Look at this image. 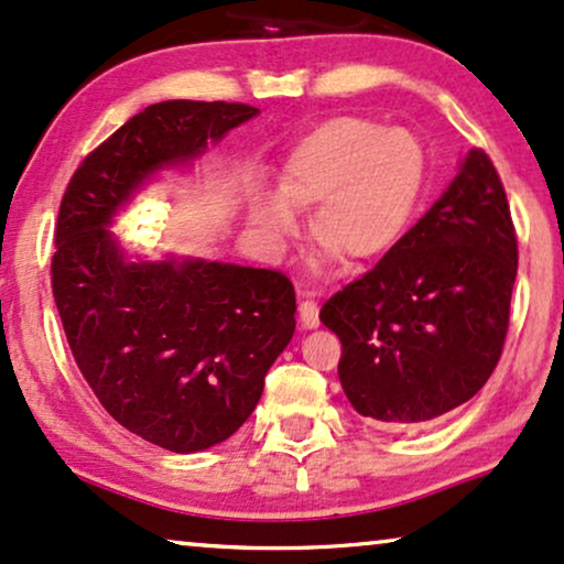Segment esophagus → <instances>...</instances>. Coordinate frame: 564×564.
Listing matches in <instances>:
<instances>
[{
  "label": "esophagus",
  "mask_w": 564,
  "mask_h": 564,
  "mask_svg": "<svg viewBox=\"0 0 564 564\" xmlns=\"http://www.w3.org/2000/svg\"><path fill=\"white\" fill-rule=\"evenodd\" d=\"M299 319L306 330H315L319 325V306L315 299H310L306 294H299Z\"/></svg>",
  "instance_id": "esophagus-1"
}]
</instances>
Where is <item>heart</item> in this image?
Masks as SVG:
<instances>
[{"instance_id":"obj_1","label":"heart","mask_w":564,"mask_h":564,"mask_svg":"<svg viewBox=\"0 0 564 564\" xmlns=\"http://www.w3.org/2000/svg\"><path fill=\"white\" fill-rule=\"evenodd\" d=\"M424 184V148L403 127L338 117L310 132L283 163L278 189L249 197V224L262 247L281 258L299 237L296 208H315L312 234L325 241L319 265L344 254L382 258L401 239Z\"/></svg>"}]
</instances>
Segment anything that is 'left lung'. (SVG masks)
Returning a JSON list of instances; mask_svg holds the SVG:
<instances>
[{"mask_svg":"<svg viewBox=\"0 0 564 564\" xmlns=\"http://www.w3.org/2000/svg\"><path fill=\"white\" fill-rule=\"evenodd\" d=\"M516 273L508 197L474 148L419 224L319 312L356 413L401 430L471 401L500 361Z\"/></svg>","mask_w":564,"mask_h":564,"instance_id":"1","label":"left lung"}]
</instances>
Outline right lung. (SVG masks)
<instances>
[{"mask_svg": "<svg viewBox=\"0 0 564 564\" xmlns=\"http://www.w3.org/2000/svg\"><path fill=\"white\" fill-rule=\"evenodd\" d=\"M260 109L161 101L96 148L64 192L54 302L80 372L106 411L171 453L229 440L258 405L296 330L286 275L234 262L127 252L117 229L140 189L187 171Z\"/></svg>", "mask_w": 564, "mask_h": 564, "instance_id": "obj_1", "label": "right lung"}]
</instances>
